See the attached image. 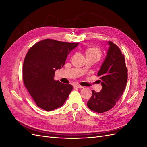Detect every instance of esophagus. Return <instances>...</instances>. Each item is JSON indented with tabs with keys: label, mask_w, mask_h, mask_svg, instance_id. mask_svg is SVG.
<instances>
[{
	"label": "esophagus",
	"mask_w": 147,
	"mask_h": 147,
	"mask_svg": "<svg viewBox=\"0 0 147 147\" xmlns=\"http://www.w3.org/2000/svg\"><path fill=\"white\" fill-rule=\"evenodd\" d=\"M74 87H75V88H80V89H81V88H83V86H80V85H79V84H74Z\"/></svg>",
	"instance_id": "34e87169"
}]
</instances>
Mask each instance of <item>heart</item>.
<instances>
[{
    "instance_id": "obj_1",
    "label": "heart",
    "mask_w": 147,
    "mask_h": 147,
    "mask_svg": "<svg viewBox=\"0 0 147 147\" xmlns=\"http://www.w3.org/2000/svg\"><path fill=\"white\" fill-rule=\"evenodd\" d=\"M84 54H85L86 57L94 58L97 61H99L101 57V52L99 49L94 47L86 48L84 50Z\"/></svg>"
}]
</instances>
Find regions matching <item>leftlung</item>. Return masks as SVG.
<instances>
[{"label": "left lung", "instance_id": "obj_1", "mask_svg": "<svg viewBox=\"0 0 147 147\" xmlns=\"http://www.w3.org/2000/svg\"><path fill=\"white\" fill-rule=\"evenodd\" d=\"M108 45L106 57L97 74L102 90L99 92L92 90V95L87 103L89 109L97 113L113 107L123 95L127 80L124 56L113 42H108Z\"/></svg>", "mask_w": 147, "mask_h": 147}]
</instances>
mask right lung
Segmentation results:
<instances>
[{
  "label": "right lung",
  "instance_id": "1",
  "mask_svg": "<svg viewBox=\"0 0 147 147\" xmlns=\"http://www.w3.org/2000/svg\"><path fill=\"white\" fill-rule=\"evenodd\" d=\"M78 45L45 39L29 49L23 64V82L40 108L53 110L68 98L73 86L55 80V73L64 65L68 55Z\"/></svg>",
  "mask_w": 147,
  "mask_h": 147
}]
</instances>
